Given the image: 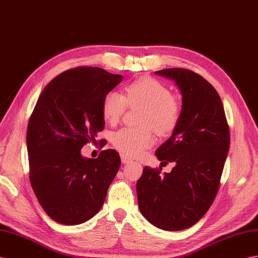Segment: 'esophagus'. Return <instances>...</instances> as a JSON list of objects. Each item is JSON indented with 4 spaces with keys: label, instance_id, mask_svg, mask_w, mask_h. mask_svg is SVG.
I'll return each instance as SVG.
<instances>
[{
    "label": "esophagus",
    "instance_id": "1",
    "mask_svg": "<svg viewBox=\"0 0 258 258\" xmlns=\"http://www.w3.org/2000/svg\"><path fill=\"white\" fill-rule=\"evenodd\" d=\"M121 160H122V163H130V162H132V159H130L128 157L124 156V155L121 156Z\"/></svg>",
    "mask_w": 258,
    "mask_h": 258
}]
</instances>
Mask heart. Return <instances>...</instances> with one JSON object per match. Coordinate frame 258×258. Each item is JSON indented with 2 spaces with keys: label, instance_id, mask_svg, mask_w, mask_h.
Returning <instances> with one entry per match:
<instances>
[{
  "label": "heart",
  "instance_id": "1",
  "mask_svg": "<svg viewBox=\"0 0 258 258\" xmlns=\"http://www.w3.org/2000/svg\"><path fill=\"white\" fill-rule=\"evenodd\" d=\"M128 103L145 107L141 117L143 126L118 130L113 136V145L123 155L136 158L154 145L153 127L160 135L171 134L176 128L181 107L168 87L157 79L147 77L128 85L125 96L118 91H109L103 97L101 111L105 121L117 123Z\"/></svg>",
  "mask_w": 258,
  "mask_h": 258
}]
</instances>
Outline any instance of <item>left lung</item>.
Instances as JSON below:
<instances>
[{
	"instance_id": "obj_1",
	"label": "left lung",
	"mask_w": 258,
	"mask_h": 258,
	"mask_svg": "<svg viewBox=\"0 0 258 258\" xmlns=\"http://www.w3.org/2000/svg\"><path fill=\"white\" fill-rule=\"evenodd\" d=\"M175 82L182 95L181 117L167 142L156 150L170 173L145 167L136 190L142 215L155 227L179 231L195 224L214 203L230 147L221 99L206 79L185 69L155 72Z\"/></svg>"
}]
</instances>
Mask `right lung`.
<instances>
[{"mask_svg":"<svg viewBox=\"0 0 258 258\" xmlns=\"http://www.w3.org/2000/svg\"><path fill=\"white\" fill-rule=\"evenodd\" d=\"M99 68L72 69L45 86L27 127L29 180L39 204L54 221L74 226L101 209L121 166L114 149L96 159L81 149L104 127L103 97L122 82Z\"/></svg>","mask_w":258,"mask_h":258,"instance_id":"add662e5","label":"right lung"}]
</instances>
